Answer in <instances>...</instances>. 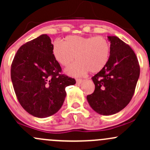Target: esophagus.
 Listing matches in <instances>:
<instances>
[{
  "label": "esophagus",
  "instance_id": "obj_1",
  "mask_svg": "<svg viewBox=\"0 0 150 150\" xmlns=\"http://www.w3.org/2000/svg\"><path fill=\"white\" fill-rule=\"evenodd\" d=\"M83 81L82 79H76V83H78V84H80V83H81Z\"/></svg>",
  "mask_w": 150,
  "mask_h": 150
}]
</instances>
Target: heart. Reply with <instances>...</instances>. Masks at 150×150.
<instances>
[{"mask_svg":"<svg viewBox=\"0 0 150 150\" xmlns=\"http://www.w3.org/2000/svg\"><path fill=\"white\" fill-rule=\"evenodd\" d=\"M52 53L58 63L67 67V74L81 76L90 71L91 73L100 71L107 65L110 56V46L103 36L83 37L69 36L64 42L55 41L52 45Z\"/></svg>","mask_w":150,"mask_h":150,"instance_id":"b5f03b06","label":"heart"}]
</instances>
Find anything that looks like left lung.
<instances>
[{"instance_id":"left-lung-1","label":"left lung","mask_w":150,"mask_h":150,"mask_svg":"<svg viewBox=\"0 0 150 150\" xmlns=\"http://www.w3.org/2000/svg\"><path fill=\"white\" fill-rule=\"evenodd\" d=\"M110 56L107 65L92 77L93 94L86 96L88 104L96 113L112 115L129 103L139 77L137 58L129 45L117 36H107Z\"/></svg>"}]
</instances>
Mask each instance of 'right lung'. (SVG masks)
Masks as SVG:
<instances>
[{"label": "right lung", "mask_w": 150, "mask_h": 150, "mask_svg": "<svg viewBox=\"0 0 150 150\" xmlns=\"http://www.w3.org/2000/svg\"><path fill=\"white\" fill-rule=\"evenodd\" d=\"M50 37L42 34L18 50L11 65V81L22 107L33 117L56 114L65 100L67 86L74 79L61 75L60 65L52 53Z\"/></svg>", "instance_id": "add662e5"}]
</instances>
